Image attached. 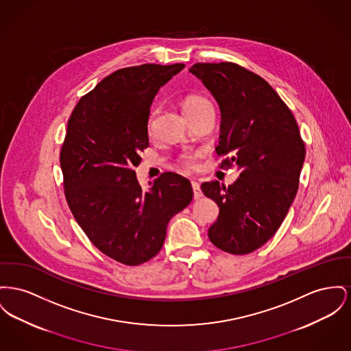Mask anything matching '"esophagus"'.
Listing matches in <instances>:
<instances>
[{"label":"esophagus","instance_id":"1","mask_svg":"<svg viewBox=\"0 0 351 351\" xmlns=\"http://www.w3.org/2000/svg\"><path fill=\"white\" fill-rule=\"evenodd\" d=\"M191 186H192V189H193V197H195V199H199V197L203 196L202 189H200V184H199L197 182L192 180V182H191Z\"/></svg>","mask_w":351,"mask_h":351}]
</instances>
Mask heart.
I'll return each instance as SVG.
<instances>
[{
	"label": "heart",
	"mask_w": 351,
	"mask_h": 351,
	"mask_svg": "<svg viewBox=\"0 0 351 351\" xmlns=\"http://www.w3.org/2000/svg\"><path fill=\"white\" fill-rule=\"evenodd\" d=\"M208 104H210V102L202 95H189L183 101V108H184V112H188V111L197 110V108H200L203 106H208ZM197 156H199V152H183L182 155H179L178 163L182 167H184L186 169H193L196 167Z\"/></svg>",
	"instance_id": "obj_1"
}]
</instances>
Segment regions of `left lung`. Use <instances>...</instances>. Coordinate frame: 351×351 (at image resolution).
<instances>
[{"instance_id":"left-lung-1","label":"left lung","mask_w":351,"mask_h":351,"mask_svg":"<svg viewBox=\"0 0 351 351\" xmlns=\"http://www.w3.org/2000/svg\"><path fill=\"white\" fill-rule=\"evenodd\" d=\"M195 74L221 110L220 168L237 165L232 186L203 183L219 208L208 229L215 247L247 254L268 243L291 206L305 159V143L288 106L264 78L233 62L195 63Z\"/></svg>"}]
</instances>
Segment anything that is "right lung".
Wrapping results in <instances>:
<instances>
[{
  "mask_svg": "<svg viewBox=\"0 0 351 351\" xmlns=\"http://www.w3.org/2000/svg\"><path fill=\"white\" fill-rule=\"evenodd\" d=\"M183 63L124 67L83 95L74 107L61 147L64 197L90 241L130 267L155 257L172 216L192 200L188 179L162 173L148 191L134 167L149 145V108L160 87Z\"/></svg>",
  "mask_w": 351,
  "mask_h": 351,
  "instance_id": "right-lung-1",
  "label": "right lung"
}]
</instances>
